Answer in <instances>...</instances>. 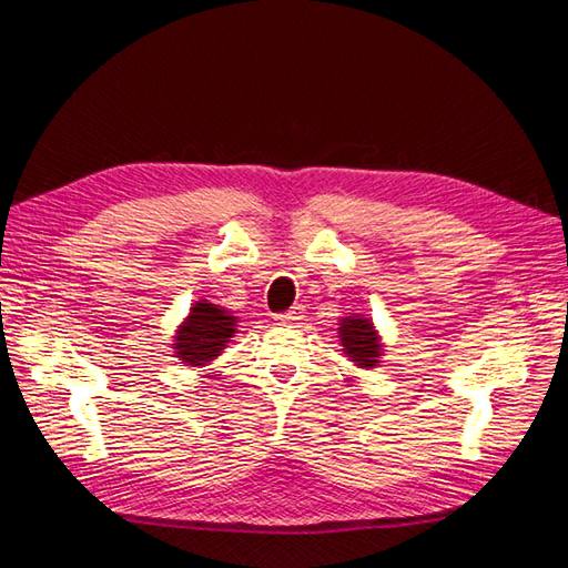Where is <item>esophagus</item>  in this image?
<instances>
[{"instance_id":"34e87169","label":"esophagus","mask_w":568,"mask_h":568,"mask_svg":"<svg viewBox=\"0 0 568 568\" xmlns=\"http://www.w3.org/2000/svg\"><path fill=\"white\" fill-rule=\"evenodd\" d=\"M303 315H305V307L303 305H295V307H291L287 312H281V315H275V320L281 322V324H295V322L303 320Z\"/></svg>"}]
</instances>
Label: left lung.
<instances>
[{
  "mask_svg": "<svg viewBox=\"0 0 568 568\" xmlns=\"http://www.w3.org/2000/svg\"><path fill=\"white\" fill-rule=\"evenodd\" d=\"M339 324V339L344 346V354L352 358L356 366L373 368L381 364L383 344L368 317H344Z\"/></svg>",
  "mask_w": 568,
  "mask_h": 568,
  "instance_id": "left-lung-1",
  "label": "left lung"
}]
</instances>
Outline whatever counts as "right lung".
Returning <instances> with one entry per match:
<instances>
[{
    "mask_svg": "<svg viewBox=\"0 0 568 568\" xmlns=\"http://www.w3.org/2000/svg\"><path fill=\"white\" fill-rule=\"evenodd\" d=\"M236 332V317L220 305L200 300L190 307V315L175 332V356L185 366H207L222 354L226 342H232Z\"/></svg>",
    "mask_w": 568,
    "mask_h": 568,
    "instance_id": "add662e5",
    "label": "right lung"
}]
</instances>
